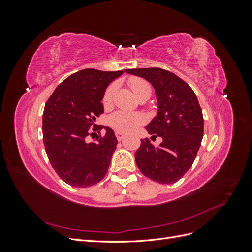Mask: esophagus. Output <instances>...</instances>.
<instances>
[{"mask_svg":"<svg viewBox=\"0 0 252 252\" xmlns=\"http://www.w3.org/2000/svg\"><path fill=\"white\" fill-rule=\"evenodd\" d=\"M116 136H117V139H118L119 141H122V140L124 139V133H122V132L117 131V132H116Z\"/></svg>","mask_w":252,"mask_h":252,"instance_id":"esophagus-1","label":"esophagus"}]
</instances>
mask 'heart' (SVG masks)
I'll return each mask as SVG.
<instances>
[{"label":"heart","instance_id":"obj_1","mask_svg":"<svg viewBox=\"0 0 252 252\" xmlns=\"http://www.w3.org/2000/svg\"><path fill=\"white\" fill-rule=\"evenodd\" d=\"M129 85H130L133 94L138 97L147 93L151 94L150 85L141 78H131L129 80ZM116 84H111L105 91L103 96V105L106 108H108L112 103V96L114 91H116ZM145 121H146V118L144 117V114L140 112H130L125 110H118L113 112L108 120L109 125L114 130L122 133L133 132L145 123Z\"/></svg>","mask_w":252,"mask_h":252}]
</instances>
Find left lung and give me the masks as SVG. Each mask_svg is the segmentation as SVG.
I'll use <instances>...</instances> for the list:
<instances>
[{"label":"left lung","mask_w":252,"mask_h":252,"mask_svg":"<svg viewBox=\"0 0 252 252\" xmlns=\"http://www.w3.org/2000/svg\"><path fill=\"white\" fill-rule=\"evenodd\" d=\"M125 71L145 79L155 88L158 113L145 129L151 140L162 138L158 146L142 139L135 163L152 181L172 184L190 169L201 146L204 119L199 101L191 87L168 70L151 67Z\"/></svg>","instance_id":"1"}]
</instances>
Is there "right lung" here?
<instances>
[{"label": "right lung", "mask_w": 252, "mask_h": 252, "mask_svg": "<svg viewBox=\"0 0 252 252\" xmlns=\"http://www.w3.org/2000/svg\"><path fill=\"white\" fill-rule=\"evenodd\" d=\"M124 71L83 69L64 80L53 91L43 112V142L59 177L73 187H89L108 170L118 140L109 127L94 126L104 112L106 88ZM104 127V137L88 143L89 127ZM94 134V133H91Z\"/></svg>", "instance_id": "add662e5"}]
</instances>
